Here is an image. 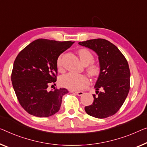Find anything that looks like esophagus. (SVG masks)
<instances>
[{
	"label": "esophagus",
	"mask_w": 147,
	"mask_h": 147,
	"mask_svg": "<svg viewBox=\"0 0 147 147\" xmlns=\"http://www.w3.org/2000/svg\"><path fill=\"white\" fill-rule=\"evenodd\" d=\"M72 92L76 94V95H78V96H82L83 94H84V92H82V91H79V92H78V91L74 92V91H73V92Z\"/></svg>",
	"instance_id": "1"
}]
</instances>
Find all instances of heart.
I'll list each match as a JSON object with an SVG mask.
<instances>
[{
	"label": "heart",
	"mask_w": 147,
	"mask_h": 147,
	"mask_svg": "<svg viewBox=\"0 0 147 147\" xmlns=\"http://www.w3.org/2000/svg\"><path fill=\"white\" fill-rule=\"evenodd\" d=\"M78 55L83 64L87 65L92 63L94 59L93 55L86 49H81L78 51ZM57 65L59 69L62 67V57L59 56L57 60ZM87 71L91 76H97L100 73V68L98 65H90L87 68ZM62 86L73 90H78L83 89L89 84L87 76L82 74L69 73L63 76L60 79Z\"/></svg>",
	"instance_id": "b5f03b06"
}]
</instances>
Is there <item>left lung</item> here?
<instances>
[{"mask_svg": "<svg viewBox=\"0 0 147 147\" xmlns=\"http://www.w3.org/2000/svg\"><path fill=\"white\" fill-rule=\"evenodd\" d=\"M78 44L96 53L100 72L94 88L92 104L84 108L90 116L108 117L123 104L130 89V70L127 61L113 43L104 39L80 41Z\"/></svg>", "mask_w": 147, "mask_h": 147, "instance_id": "8db88e82", "label": "left lung"}]
</instances>
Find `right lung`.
Wrapping results in <instances>:
<instances>
[{
	"label": "right lung",
	"instance_id": "obj_1",
	"mask_svg": "<svg viewBox=\"0 0 147 147\" xmlns=\"http://www.w3.org/2000/svg\"><path fill=\"white\" fill-rule=\"evenodd\" d=\"M73 43L38 39L17 55L11 80L20 104L28 113L47 117L59 110L63 96L69 91L64 88L49 91L47 87L57 80L58 57Z\"/></svg>",
	"mask_w": 147,
	"mask_h": 147
}]
</instances>
